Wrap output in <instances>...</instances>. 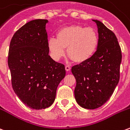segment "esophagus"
<instances>
[{"label":"esophagus","mask_w":130,"mask_h":130,"mask_svg":"<svg viewBox=\"0 0 130 130\" xmlns=\"http://www.w3.org/2000/svg\"><path fill=\"white\" fill-rule=\"evenodd\" d=\"M70 66H69V65H66V66H65V70L66 71H68H68L70 70Z\"/></svg>","instance_id":"esophagus-1"}]
</instances>
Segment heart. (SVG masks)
I'll return each instance as SVG.
<instances>
[{"instance_id": "heart-1", "label": "heart", "mask_w": 130, "mask_h": 130, "mask_svg": "<svg viewBox=\"0 0 130 130\" xmlns=\"http://www.w3.org/2000/svg\"><path fill=\"white\" fill-rule=\"evenodd\" d=\"M48 48L51 56L56 60L65 55L67 48L68 56L76 63H82L90 59L99 44L98 32L91 27L73 25L64 27L56 33V39H48Z\"/></svg>"}]
</instances>
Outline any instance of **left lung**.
I'll return each mask as SVG.
<instances>
[{"mask_svg":"<svg viewBox=\"0 0 130 130\" xmlns=\"http://www.w3.org/2000/svg\"><path fill=\"white\" fill-rule=\"evenodd\" d=\"M97 24L99 44L93 57L72 68L76 85L74 97L80 106L95 109L109 100L120 79L122 59L116 35L101 21Z\"/></svg>","mask_w":130,"mask_h":130,"instance_id":"left-lung-1","label":"left lung"}]
</instances>
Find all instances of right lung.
<instances>
[{
	"label": "right lung",
	"mask_w": 130,
	"mask_h": 130,
	"mask_svg": "<svg viewBox=\"0 0 130 130\" xmlns=\"http://www.w3.org/2000/svg\"><path fill=\"white\" fill-rule=\"evenodd\" d=\"M46 19L32 20L14 34L8 66L14 93L30 109H46L54 103L65 65L48 56Z\"/></svg>",
	"instance_id": "right-lung-1"
}]
</instances>
